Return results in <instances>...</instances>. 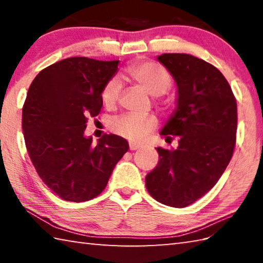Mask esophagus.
<instances>
[{"label":"esophagus","mask_w":263,"mask_h":263,"mask_svg":"<svg viewBox=\"0 0 263 263\" xmlns=\"http://www.w3.org/2000/svg\"><path fill=\"white\" fill-rule=\"evenodd\" d=\"M140 147H141L140 145L133 144V142H130V149H131V151H137V149H139Z\"/></svg>","instance_id":"esophagus-1"}]
</instances>
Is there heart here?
Wrapping results in <instances>:
<instances>
[{"label": "heart", "mask_w": 263, "mask_h": 263, "mask_svg": "<svg viewBox=\"0 0 263 263\" xmlns=\"http://www.w3.org/2000/svg\"><path fill=\"white\" fill-rule=\"evenodd\" d=\"M126 73L133 81L144 88L148 94L160 96L172 86V75L166 67L155 61L137 62L128 66ZM122 91V83L118 78H111L102 88L101 99L106 108H114L117 104ZM158 126V121L153 115L126 114L114 118L110 128L116 135L132 142H140Z\"/></svg>", "instance_id": "heart-1"}]
</instances>
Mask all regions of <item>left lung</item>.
Here are the masks:
<instances>
[{
    "instance_id": "1",
    "label": "left lung",
    "mask_w": 263,
    "mask_h": 263,
    "mask_svg": "<svg viewBox=\"0 0 263 263\" xmlns=\"http://www.w3.org/2000/svg\"><path fill=\"white\" fill-rule=\"evenodd\" d=\"M158 60L177 84V108L162 128L166 140L179 136V147H158L159 163L146 176L158 202L184 208L211 190L228 167L237 139V100L215 66L185 53H164Z\"/></svg>"
}]
</instances>
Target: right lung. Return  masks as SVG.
I'll use <instances>...</instances> for the list:
<instances>
[{"label": "right lung", "instance_id": "1", "mask_svg": "<svg viewBox=\"0 0 263 263\" xmlns=\"http://www.w3.org/2000/svg\"><path fill=\"white\" fill-rule=\"evenodd\" d=\"M118 62L67 58L41 70L29 88L22 111L26 149L39 177L65 201L99 196L128 149L119 136H102L96 145L84 137L88 118L101 112L102 88Z\"/></svg>", "mask_w": 263, "mask_h": 263}]
</instances>
